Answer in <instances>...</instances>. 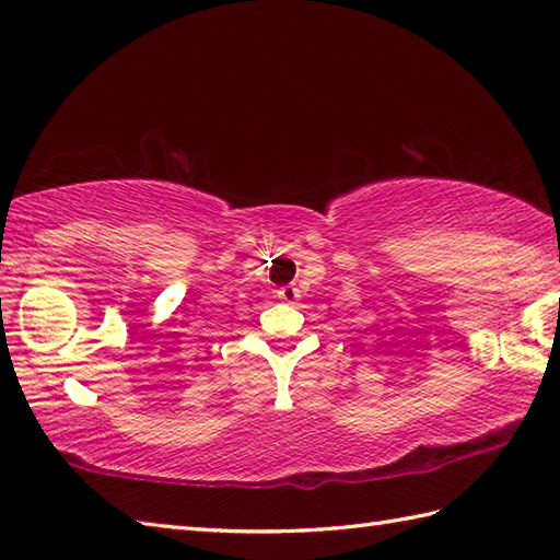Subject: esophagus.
<instances>
[{"mask_svg":"<svg viewBox=\"0 0 560 560\" xmlns=\"http://www.w3.org/2000/svg\"><path fill=\"white\" fill-rule=\"evenodd\" d=\"M277 293H279V299H281V301H287V303H295V301L301 299V291L295 289L293 283H291V287H281Z\"/></svg>","mask_w":560,"mask_h":560,"instance_id":"34e87169","label":"esophagus"}]
</instances>
